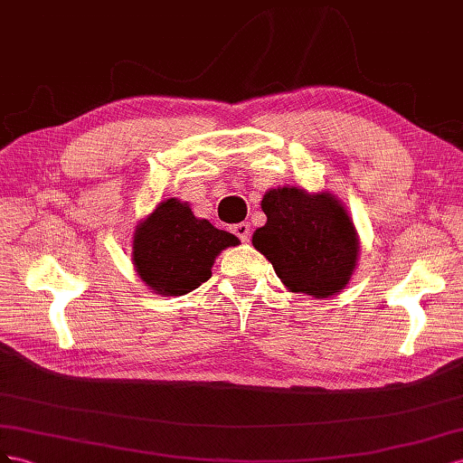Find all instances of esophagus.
I'll return each instance as SVG.
<instances>
[{
    "instance_id": "esophagus-1",
    "label": "esophagus",
    "mask_w": 463,
    "mask_h": 463,
    "mask_svg": "<svg viewBox=\"0 0 463 463\" xmlns=\"http://www.w3.org/2000/svg\"><path fill=\"white\" fill-rule=\"evenodd\" d=\"M232 232H234L236 236H239V239H241L242 242H248V241H250V224H248V222L234 224Z\"/></svg>"
}]
</instances>
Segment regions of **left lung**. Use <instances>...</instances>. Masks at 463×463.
Listing matches in <instances>:
<instances>
[{"instance_id": "1", "label": "left lung", "mask_w": 463, "mask_h": 463, "mask_svg": "<svg viewBox=\"0 0 463 463\" xmlns=\"http://www.w3.org/2000/svg\"><path fill=\"white\" fill-rule=\"evenodd\" d=\"M261 211L268 222L254 232L252 244L287 288L327 298L349 283L359 236L335 195L283 186L266 192Z\"/></svg>"}]
</instances>
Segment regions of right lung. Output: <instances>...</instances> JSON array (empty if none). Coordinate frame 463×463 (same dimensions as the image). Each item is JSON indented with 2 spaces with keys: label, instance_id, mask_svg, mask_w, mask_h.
I'll return each mask as SVG.
<instances>
[{
  "label": "right lung",
  "instance_id": "right-lung-1",
  "mask_svg": "<svg viewBox=\"0 0 463 463\" xmlns=\"http://www.w3.org/2000/svg\"><path fill=\"white\" fill-rule=\"evenodd\" d=\"M239 239L197 219L186 202L170 197L155 207L134 232V266L153 293L180 297L211 277L215 258Z\"/></svg>",
  "mask_w": 463,
  "mask_h": 463
}]
</instances>
